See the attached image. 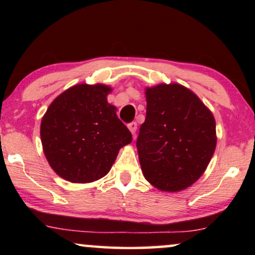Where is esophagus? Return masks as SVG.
Wrapping results in <instances>:
<instances>
[{
    "label": "esophagus",
    "instance_id": "esophagus-1",
    "mask_svg": "<svg viewBox=\"0 0 255 255\" xmlns=\"http://www.w3.org/2000/svg\"><path fill=\"white\" fill-rule=\"evenodd\" d=\"M128 130L131 131L132 135L135 137V132H137V123H135V122H132V123L128 124Z\"/></svg>",
    "mask_w": 255,
    "mask_h": 255
}]
</instances>
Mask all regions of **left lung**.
Wrapping results in <instances>:
<instances>
[{
  "instance_id": "1",
  "label": "left lung",
  "mask_w": 255,
  "mask_h": 255,
  "mask_svg": "<svg viewBox=\"0 0 255 255\" xmlns=\"http://www.w3.org/2000/svg\"><path fill=\"white\" fill-rule=\"evenodd\" d=\"M145 96L146 120L137 139L142 174L159 190L187 189L214 155V115L196 94L179 83L147 87Z\"/></svg>"
}]
</instances>
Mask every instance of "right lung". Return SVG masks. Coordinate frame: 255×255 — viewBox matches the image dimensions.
Here are the masks:
<instances>
[{
	"label": "right lung",
	"instance_id": "right-lung-1",
	"mask_svg": "<svg viewBox=\"0 0 255 255\" xmlns=\"http://www.w3.org/2000/svg\"><path fill=\"white\" fill-rule=\"evenodd\" d=\"M109 86L75 85L55 97L41 118L43 151L52 169L73 183L106 176L131 132L108 103Z\"/></svg>",
	"mask_w": 255,
	"mask_h": 255
}]
</instances>
